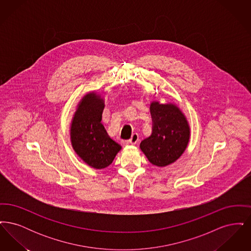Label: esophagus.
<instances>
[{"instance_id":"1","label":"esophagus","mask_w":251,"mask_h":251,"mask_svg":"<svg viewBox=\"0 0 251 251\" xmlns=\"http://www.w3.org/2000/svg\"><path fill=\"white\" fill-rule=\"evenodd\" d=\"M138 140H139L138 133H137V132H134V133H132V134H131V137L130 138L129 142L132 144V145H134V144H136L138 142Z\"/></svg>"}]
</instances>
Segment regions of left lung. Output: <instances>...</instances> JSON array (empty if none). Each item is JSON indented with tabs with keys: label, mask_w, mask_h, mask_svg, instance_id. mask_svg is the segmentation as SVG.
<instances>
[{
	"label": "left lung",
	"mask_w": 251,
	"mask_h": 251,
	"mask_svg": "<svg viewBox=\"0 0 251 251\" xmlns=\"http://www.w3.org/2000/svg\"><path fill=\"white\" fill-rule=\"evenodd\" d=\"M150 109L152 131L140 143V149L152 165L166 167L185 151L190 138L189 125L181 111L172 103L153 101Z\"/></svg>",
	"instance_id": "1"
}]
</instances>
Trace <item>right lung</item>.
I'll return each mask as SVG.
<instances>
[{
  "mask_svg": "<svg viewBox=\"0 0 251 251\" xmlns=\"http://www.w3.org/2000/svg\"><path fill=\"white\" fill-rule=\"evenodd\" d=\"M104 102L94 92L84 96L73 117L71 139L73 150L84 163L96 169L105 168L121 149L101 124Z\"/></svg>",
  "mask_w": 251,
  "mask_h": 251,
  "instance_id": "add662e5",
  "label": "right lung"
}]
</instances>
